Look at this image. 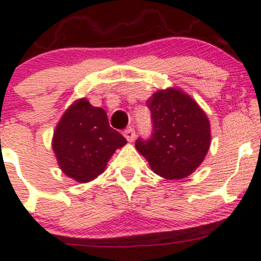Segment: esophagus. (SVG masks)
<instances>
[{
	"instance_id": "esophagus-1",
	"label": "esophagus",
	"mask_w": 261,
	"mask_h": 261,
	"mask_svg": "<svg viewBox=\"0 0 261 261\" xmlns=\"http://www.w3.org/2000/svg\"><path fill=\"white\" fill-rule=\"evenodd\" d=\"M123 136L126 138V140L128 141V143H131V141H134V139H135V130L134 128H127V130L123 131Z\"/></svg>"
}]
</instances>
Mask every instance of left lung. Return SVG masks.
<instances>
[{"label":"left lung","instance_id":"obj_1","mask_svg":"<svg viewBox=\"0 0 261 261\" xmlns=\"http://www.w3.org/2000/svg\"><path fill=\"white\" fill-rule=\"evenodd\" d=\"M150 139L135 146L154 173L165 179L188 177L201 165L211 144L210 121L192 97L177 88L158 91L147 99Z\"/></svg>","mask_w":261,"mask_h":261}]
</instances>
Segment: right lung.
<instances>
[{
	"label": "right lung",
	"mask_w": 261,
	"mask_h": 261,
	"mask_svg": "<svg viewBox=\"0 0 261 261\" xmlns=\"http://www.w3.org/2000/svg\"><path fill=\"white\" fill-rule=\"evenodd\" d=\"M127 143L110 126L106 112L82 98L64 112L53 138V150L65 175L86 183L106 169L110 158Z\"/></svg>",
	"instance_id": "obj_1"
}]
</instances>
